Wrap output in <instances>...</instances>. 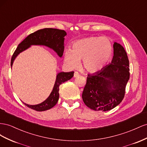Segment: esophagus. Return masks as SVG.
<instances>
[{"label": "esophagus", "instance_id": "34e87169", "mask_svg": "<svg viewBox=\"0 0 147 147\" xmlns=\"http://www.w3.org/2000/svg\"><path fill=\"white\" fill-rule=\"evenodd\" d=\"M79 76V74L78 72H77V71H75L74 73V78H77Z\"/></svg>", "mask_w": 147, "mask_h": 147}]
</instances>
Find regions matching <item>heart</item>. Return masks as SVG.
<instances>
[{"mask_svg": "<svg viewBox=\"0 0 147 147\" xmlns=\"http://www.w3.org/2000/svg\"><path fill=\"white\" fill-rule=\"evenodd\" d=\"M113 47L106 37L92 36L74 42L72 49L64 54L65 63L72 69L77 68L82 60V67L87 72L97 73L111 59Z\"/></svg>", "mask_w": 147, "mask_h": 147, "instance_id": "b5f03b06", "label": "heart"}]
</instances>
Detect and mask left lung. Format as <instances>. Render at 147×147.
I'll return each mask as SVG.
<instances>
[{
  "instance_id": "1",
  "label": "left lung",
  "mask_w": 147,
  "mask_h": 147,
  "mask_svg": "<svg viewBox=\"0 0 147 147\" xmlns=\"http://www.w3.org/2000/svg\"><path fill=\"white\" fill-rule=\"evenodd\" d=\"M111 63L97 73L88 74L82 97L86 105L95 111H107L122 102L129 79V61L124 47L113 44Z\"/></svg>"
}]
</instances>
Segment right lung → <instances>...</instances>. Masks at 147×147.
<instances>
[{
	"label": "right lung",
	"mask_w": 147,
	"mask_h": 147,
	"mask_svg": "<svg viewBox=\"0 0 147 147\" xmlns=\"http://www.w3.org/2000/svg\"><path fill=\"white\" fill-rule=\"evenodd\" d=\"M66 32L64 30L53 28H45L37 31L27 36L18 45L11 60V68L16 57L19 54L28 49L31 45H44L52 49L57 55L61 57L64 51V40ZM74 76V72H60L57 75L56 81L53 90L49 97L43 102L31 105L23 102L25 105L37 111L49 110L57 103L59 98V86L63 82L69 80Z\"/></svg>",
	"instance_id": "add662e5"
}]
</instances>
